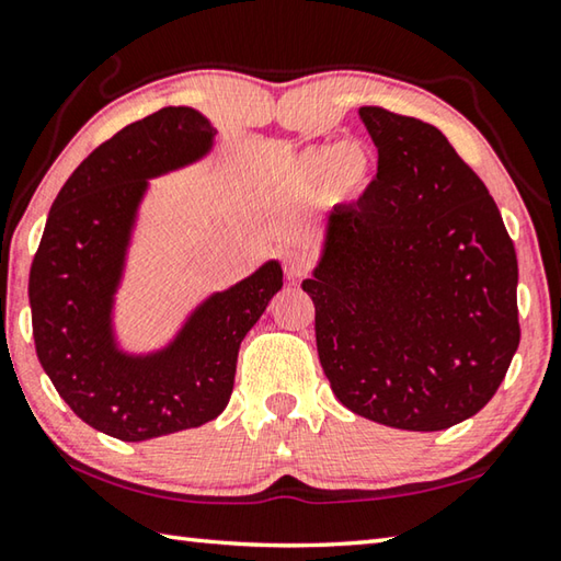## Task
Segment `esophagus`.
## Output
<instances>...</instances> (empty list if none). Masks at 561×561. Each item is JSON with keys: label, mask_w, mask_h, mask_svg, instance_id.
<instances>
[{"label": "esophagus", "mask_w": 561, "mask_h": 561, "mask_svg": "<svg viewBox=\"0 0 561 561\" xmlns=\"http://www.w3.org/2000/svg\"><path fill=\"white\" fill-rule=\"evenodd\" d=\"M284 272H287V277L291 282H297L309 272V260L301 257V254H289V257L284 260Z\"/></svg>", "instance_id": "obj_1"}]
</instances>
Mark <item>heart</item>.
Returning a JSON list of instances; mask_svg holds the SVG:
<instances>
[{
    "label": "heart",
    "mask_w": 561,
    "mask_h": 561,
    "mask_svg": "<svg viewBox=\"0 0 561 561\" xmlns=\"http://www.w3.org/2000/svg\"><path fill=\"white\" fill-rule=\"evenodd\" d=\"M323 171V201L339 206V203L360 196L370 186L375 176V157L365 145L351 141V145H343L339 149L329 145L309 147L294 159V176L304 186L319 181Z\"/></svg>",
    "instance_id": "1"
}]
</instances>
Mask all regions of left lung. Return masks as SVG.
Here are the masks:
<instances>
[{
  "label": "left lung",
  "mask_w": 561,
  "mask_h": 561,
  "mask_svg": "<svg viewBox=\"0 0 561 561\" xmlns=\"http://www.w3.org/2000/svg\"><path fill=\"white\" fill-rule=\"evenodd\" d=\"M378 174L329 216L301 284L316 348L351 412L442 432L491 402L520 343L517 257L501 210L439 129L360 107Z\"/></svg>",
  "instance_id": "left-lung-1"
}]
</instances>
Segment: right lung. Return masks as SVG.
<instances>
[{"label":"right lung","mask_w":561,"mask_h":561,"mask_svg":"<svg viewBox=\"0 0 561 561\" xmlns=\"http://www.w3.org/2000/svg\"><path fill=\"white\" fill-rule=\"evenodd\" d=\"M213 135L191 107H161L119 129L58 191L34 254L38 360L80 420L122 442L216 420L232 394L242 339L282 289V267L267 262L203 304L167 351L127 358L112 343V294L147 179L203 157Z\"/></svg>","instance_id":"add662e5"}]
</instances>
